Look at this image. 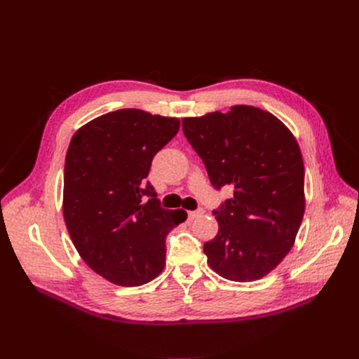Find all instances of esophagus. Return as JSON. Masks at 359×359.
Instances as JSON below:
<instances>
[{
	"label": "esophagus",
	"mask_w": 359,
	"mask_h": 359,
	"mask_svg": "<svg viewBox=\"0 0 359 359\" xmlns=\"http://www.w3.org/2000/svg\"><path fill=\"white\" fill-rule=\"evenodd\" d=\"M203 214V210H196V211H189L187 212V217H189V220L191 222V220H194V219H198V217H201Z\"/></svg>",
	"instance_id": "esophagus-1"
}]
</instances>
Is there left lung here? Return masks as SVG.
Segmentation results:
<instances>
[{
	"label": "left lung",
	"instance_id": "1",
	"mask_svg": "<svg viewBox=\"0 0 359 359\" xmlns=\"http://www.w3.org/2000/svg\"><path fill=\"white\" fill-rule=\"evenodd\" d=\"M215 189L233 187L219 211V232L205 243L210 266L223 278L255 281L290 252L306 210L304 161L290 130L250 104L182 119Z\"/></svg>",
	"mask_w": 359,
	"mask_h": 359
}]
</instances>
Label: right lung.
Segmentation results:
<instances>
[{
	"label": "right lung",
	"instance_id": "1",
	"mask_svg": "<svg viewBox=\"0 0 359 359\" xmlns=\"http://www.w3.org/2000/svg\"><path fill=\"white\" fill-rule=\"evenodd\" d=\"M180 119L140 109L94 118L70 140L62 214L72 241L94 273L140 286L166 265V236L187 219L165 210L145 182L151 161L178 133Z\"/></svg>",
	"mask_w": 359,
	"mask_h": 359
}]
</instances>
